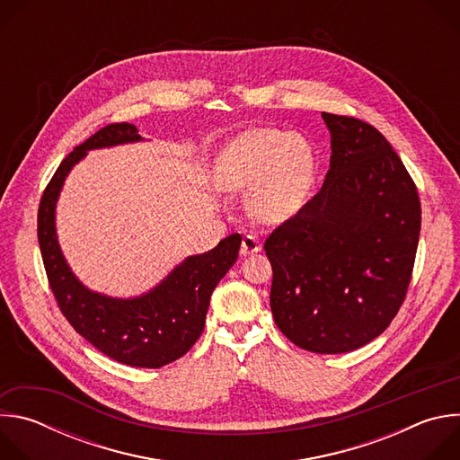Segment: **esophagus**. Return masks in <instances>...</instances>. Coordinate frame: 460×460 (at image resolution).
Instances as JSON below:
<instances>
[{"mask_svg": "<svg viewBox=\"0 0 460 460\" xmlns=\"http://www.w3.org/2000/svg\"><path fill=\"white\" fill-rule=\"evenodd\" d=\"M261 249V243L256 236L252 234H247L243 240H242V247H240V254L242 256H249V254H254Z\"/></svg>", "mask_w": 460, "mask_h": 460, "instance_id": "1", "label": "esophagus"}]
</instances>
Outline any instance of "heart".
<instances>
[{
  "label": "heart",
  "instance_id": "obj_1",
  "mask_svg": "<svg viewBox=\"0 0 460 460\" xmlns=\"http://www.w3.org/2000/svg\"><path fill=\"white\" fill-rule=\"evenodd\" d=\"M314 174L311 144L296 133L256 127L222 147L215 183L222 192L247 194L249 213L264 224L291 218L302 206Z\"/></svg>",
  "mask_w": 460,
  "mask_h": 460
}]
</instances>
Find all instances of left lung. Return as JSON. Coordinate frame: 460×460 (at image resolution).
Returning a JSON list of instances; mask_svg holds the SVG:
<instances>
[{
  "instance_id": "8db88e82",
  "label": "left lung",
  "mask_w": 460,
  "mask_h": 460,
  "mask_svg": "<svg viewBox=\"0 0 460 460\" xmlns=\"http://www.w3.org/2000/svg\"><path fill=\"white\" fill-rule=\"evenodd\" d=\"M330 171L313 199L266 240L279 330L313 353L376 339L401 309L420 233L417 187L378 130L322 112Z\"/></svg>"
}]
</instances>
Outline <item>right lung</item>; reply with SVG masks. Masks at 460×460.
<instances>
[{
    "label": "right lung",
    "instance_id": "add662e5",
    "mask_svg": "<svg viewBox=\"0 0 460 460\" xmlns=\"http://www.w3.org/2000/svg\"><path fill=\"white\" fill-rule=\"evenodd\" d=\"M144 140L135 125L112 123L65 158L43 192L38 242L52 293L76 333L116 362L162 367L183 357L200 339L211 295L236 261L242 236L229 234L211 251L183 258L149 291L121 298L93 291L75 275L56 231V206L73 167L89 151Z\"/></svg>",
    "mask_w": 460,
    "mask_h": 460
}]
</instances>
